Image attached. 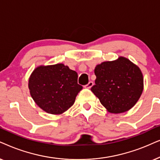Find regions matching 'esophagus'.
Wrapping results in <instances>:
<instances>
[{
	"label": "esophagus",
	"mask_w": 160,
	"mask_h": 160,
	"mask_svg": "<svg viewBox=\"0 0 160 160\" xmlns=\"http://www.w3.org/2000/svg\"><path fill=\"white\" fill-rule=\"evenodd\" d=\"M93 82L92 81H90V82H88V84L85 86V88H91V87L93 86Z\"/></svg>",
	"instance_id": "obj_1"
}]
</instances>
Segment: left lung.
<instances>
[{"mask_svg":"<svg viewBox=\"0 0 160 160\" xmlns=\"http://www.w3.org/2000/svg\"><path fill=\"white\" fill-rule=\"evenodd\" d=\"M97 78L91 90L108 111L121 113L131 109L143 89L141 71L127 58L105 61L94 69Z\"/></svg>","mask_w":160,"mask_h":160,"instance_id":"1","label":"left lung"}]
</instances>
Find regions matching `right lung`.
<instances>
[{
    "instance_id": "obj_1",
    "label": "right lung",
    "mask_w": 160,
    "mask_h": 160,
    "mask_svg": "<svg viewBox=\"0 0 160 160\" xmlns=\"http://www.w3.org/2000/svg\"><path fill=\"white\" fill-rule=\"evenodd\" d=\"M78 73L63 63L37 67L29 78L28 88L34 102L50 114H61L73 105L82 86Z\"/></svg>"
}]
</instances>
